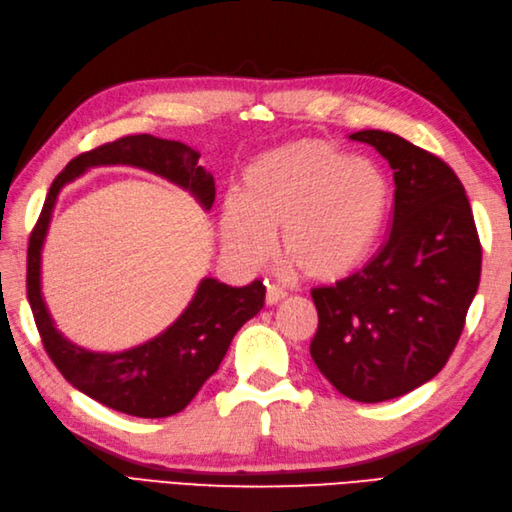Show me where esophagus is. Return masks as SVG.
<instances>
[{
  "label": "esophagus",
  "mask_w": 512,
  "mask_h": 512,
  "mask_svg": "<svg viewBox=\"0 0 512 512\" xmlns=\"http://www.w3.org/2000/svg\"><path fill=\"white\" fill-rule=\"evenodd\" d=\"M285 297H287V293L282 291L280 287L268 285V289H266V306H276L278 301H282Z\"/></svg>",
  "instance_id": "esophagus-1"
}]
</instances>
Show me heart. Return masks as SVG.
<instances>
[{"label":"heart","instance_id":"b5f03b06","mask_svg":"<svg viewBox=\"0 0 512 512\" xmlns=\"http://www.w3.org/2000/svg\"><path fill=\"white\" fill-rule=\"evenodd\" d=\"M392 206L384 168L327 141L299 139L263 151L244 168L240 198L219 213L223 251L255 270L274 253L312 282H337L363 268L380 244Z\"/></svg>","mask_w":512,"mask_h":512}]
</instances>
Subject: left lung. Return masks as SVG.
<instances>
[{"mask_svg":"<svg viewBox=\"0 0 512 512\" xmlns=\"http://www.w3.org/2000/svg\"><path fill=\"white\" fill-rule=\"evenodd\" d=\"M350 139L394 170L392 230L361 272L312 291L310 354L348 399L382 403L445 367L479 289L481 244L464 185L443 160L384 130Z\"/></svg>","mask_w":512,"mask_h":512,"instance_id":"left-lung-1","label":"left lung"}]
</instances>
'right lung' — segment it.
I'll list each match as a JSON object with an SVG mask.
<instances>
[{
	"mask_svg": "<svg viewBox=\"0 0 512 512\" xmlns=\"http://www.w3.org/2000/svg\"><path fill=\"white\" fill-rule=\"evenodd\" d=\"M198 158V151L185 143L151 135L122 137L86 151L54 179L29 238L27 297L52 363L73 388L135 418H168L185 409L219 369L238 329L263 308L266 287L261 280L230 287L206 276L181 316L160 335L124 352H94L56 329L42 295V249L61 189L94 166L143 168L179 185L208 211L215 202V181L198 166Z\"/></svg>",
	"mask_w": 512,
	"mask_h": 512,
	"instance_id": "obj_1",
	"label": "right lung"
}]
</instances>
